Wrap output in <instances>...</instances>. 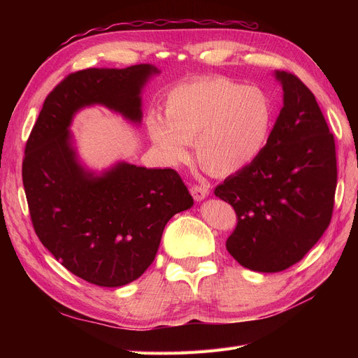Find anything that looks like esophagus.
Returning <instances> with one entry per match:
<instances>
[{
    "mask_svg": "<svg viewBox=\"0 0 358 358\" xmlns=\"http://www.w3.org/2000/svg\"><path fill=\"white\" fill-rule=\"evenodd\" d=\"M191 194L194 199L200 201L209 196V188H208V185H204V183H194V185L191 187Z\"/></svg>",
    "mask_w": 358,
    "mask_h": 358,
    "instance_id": "obj_1",
    "label": "esophagus"
}]
</instances>
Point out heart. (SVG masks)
I'll use <instances>...</instances> for the list:
<instances>
[{
	"mask_svg": "<svg viewBox=\"0 0 358 358\" xmlns=\"http://www.w3.org/2000/svg\"><path fill=\"white\" fill-rule=\"evenodd\" d=\"M164 115L146 117L148 134L169 164L189 158L196 140L201 166L215 175H231L263 152L272 134L275 107L270 95L222 76L199 78L170 88Z\"/></svg>",
	"mask_w": 358,
	"mask_h": 358,
	"instance_id": "1",
	"label": "heart"
}]
</instances>
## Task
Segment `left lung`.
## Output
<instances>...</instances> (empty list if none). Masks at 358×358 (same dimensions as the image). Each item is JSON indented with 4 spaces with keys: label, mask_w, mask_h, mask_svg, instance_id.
I'll return each instance as SVG.
<instances>
[{
    "label": "left lung",
    "mask_w": 358,
    "mask_h": 358,
    "mask_svg": "<svg viewBox=\"0 0 358 358\" xmlns=\"http://www.w3.org/2000/svg\"><path fill=\"white\" fill-rule=\"evenodd\" d=\"M284 107L251 164L215 188L237 224L225 242L241 266L280 272L299 263L331 221L338 185L334 137L315 95L296 74L278 71Z\"/></svg>",
    "instance_id": "8db88e82"
}]
</instances>
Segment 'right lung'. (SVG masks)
<instances>
[{
  "label": "right lung",
  "instance_id": "obj_1",
  "mask_svg": "<svg viewBox=\"0 0 358 358\" xmlns=\"http://www.w3.org/2000/svg\"><path fill=\"white\" fill-rule=\"evenodd\" d=\"M152 73L138 64L66 76L46 96L25 146L22 180L34 231L69 272L94 285L122 287L142 276L169 220L194 203L176 170L122 162L94 178L69 142L73 115L90 104L138 122V94Z\"/></svg>",
  "mask_w": 358,
  "mask_h": 358
}]
</instances>
